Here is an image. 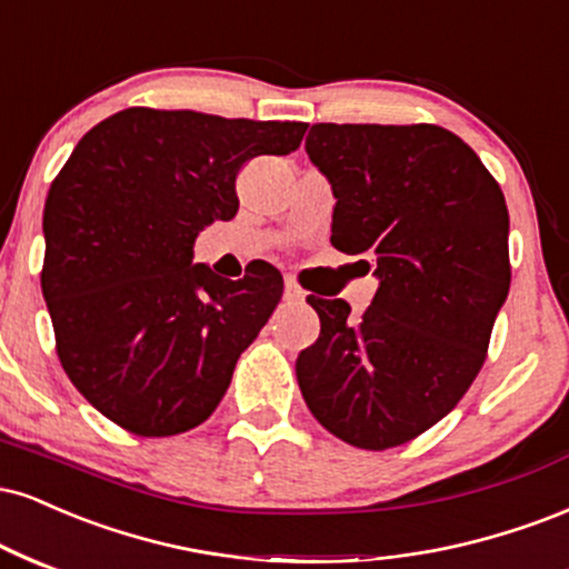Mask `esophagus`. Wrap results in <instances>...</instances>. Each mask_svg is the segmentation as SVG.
Segmentation results:
<instances>
[{"label": "esophagus", "mask_w": 569, "mask_h": 569, "mask_svg": "<svg viewBox=\"0 0 569 569\" xmlns=\"http://www.w3.org/2000/svg\"><path fill=\"white\" fill-rule=\"evenodd\" d=\"M283 299L286 302H305L307 299V293L299 289L297 283H293V280H286V286H283Z\"/></svg>", "instance_id": "34e87169"}]
</instances>
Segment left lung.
I'll use <instances>...</instances> for the list:
<instances>
[{
  "label": "left lung",
  "mask_w": 569,
  "mask_h": 569,
  "mask_svg": "<svg viewBox=\"0 0 569 569\" xmlns=\"http://www.w3.org/2000/svg\"><path fill=\"white\" fill-rule=\"evenodd\" d=\"M307 156L337 198L331 243L379 280L352 318L307 302L320 337L299 352L307 408L366 450L402 445L458 406L509 297V211L461 137L435 124H315Z\"/></svg>",
  "instance_id": "left-lung-1"
}]
</instances>
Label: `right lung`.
Here are the masks:
<instances>
[{"instance_id": "obj_1", "label": "right lung", "mask_w": 569, "mask_h": 569, "mask_svg": "<svg viewBox=\"0 0 569 569\" xmlns=\"http://www.w3.org/2000/svg\"><path fill=\"white\" fill-rule=\"evenodd\" d=\"M305 129L127 108L73 148L44 203L42 293L68 379L106 419L169 437L214 413L283 278L267 262L219 278L196 238L236 217L238 169Z\"/></svg>"}]
</instances>
